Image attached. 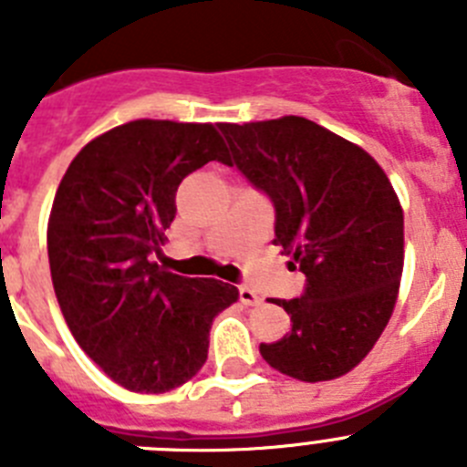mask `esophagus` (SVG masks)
Here are the masks:
<instances>
[{"instance_id": "esophagus-1", "label": "esophagus", "mask_w": 467, "mask_h": 467, "mask_svg": "<svg viewBox=\"0 0 467 467\" xmlns=\"http://www.w3.org/2000/svg\"><path fill=\"white\" fill-rule=\"evenodd\" d=\"M238 296H241V301L245 306H259V304H262V296L254 290H250V287H241V290H238Z\"/></svg>"}]
</instances>
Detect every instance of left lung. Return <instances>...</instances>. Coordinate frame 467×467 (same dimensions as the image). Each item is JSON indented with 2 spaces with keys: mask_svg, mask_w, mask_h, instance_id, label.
I'll return each mask as SVG.
<instances>
[{
  "mask_svg": "<svg viewBox=\"0 0 467 467\" xmlns=\"http://www.w3.org/2000/svg\"><path fill=\"white\" fill-rule=\"evenodd\" d=\"M238 171L275 208V238L306 275L299 299H274L292 320L259 353L299 381L348 374L393 316L404 266V214L372 156L304 117L220 123Z\"/></svg>",
  "mask_w": 467,
  "mask_h": 467,
  "instance_id": "obj_1",
  "label": "left lung"
}]
</instances>
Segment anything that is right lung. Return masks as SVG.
I'll use <instances>...</instances> for the list:
<instances>
[{
	"label": "right lung",
	"mask_w": 467,
	"mask_h": 467,
	"mask_svg": "<svg viewBox=\"0 0 467 467\" xmlns=\"http://www.w3.org/2000/svg\"><path fill=\"white\" fill-rule=\"evenodd\" d=\"M208 161L229 163L213 123L138 119L90 140L57 184L47 243L51 280L86 356L133 393H168L208 360L217 313L238 287L151 262L175 192Z\"/></svg>",
	"instance_id": "add662e5"
}]
</instances>
